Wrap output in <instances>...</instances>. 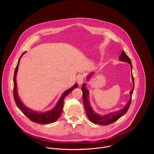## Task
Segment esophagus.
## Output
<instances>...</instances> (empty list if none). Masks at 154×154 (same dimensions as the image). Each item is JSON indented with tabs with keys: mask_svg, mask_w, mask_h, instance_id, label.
<instances>
[{
	"mask_svg": "<svg viewBox=\"0 0 154 154\" xmlns=\"http://www.w3.org/2000/svg\"><path fill=\"white\" fill-rule=\"evenodd\" d=\"M77 83H79V85H82V83L84 82L85 81V79L84 77H83V75H79L77 77Z\"/></svg>",
	"mask_w": 154,
	"mask_h": 154,
	"instance_id": "1",
	"label": "esophagus"
}]
</instances>
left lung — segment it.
Masks as SVG:
<instances>
[{"mask_svg": "<svg viewBox=\"0 0 154 154\" xmlns=\"http://www.w3.org/2000/svg\"><path fill=\"white\" fill-rule=\"evenodd\" d=\"M119 60L122 61L127 62V63H129L131 66V72H132L133 66L131 64V60L127 55V54L125 53L124 51H122L121 54L119 57ZM92 74H93V73H91V74H90L87 76V80H88L90 79V77L92 75ZM131 77H132V81L133 83V87L132 90L130 91V99L129 101L127 104H126L125 107H124L123 109H122L120 110H119L116 112H110L109 114H106L104 116H100L99 114L95 113L94 110H93V109L91 108V107L90 106L89 100H88L89 91L85 88V86H86L85 83H83L82 87V93H83V104H84V106H85L86 114H87L89 120L91 122H93L95 124H99V125H108L110 123H112L115 122L119 118H120L122 116H123L124 114L127 113V112L128 111V110L130 106V104L131 102V97H132V94H133L134 87V77L133 76V74L131 75Z\"/></svg>", "mask_w": 154, "mask_h": 154, "instance_id": "1", "label": "left lung"}]
</instances>
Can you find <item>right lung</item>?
<instances>
[{"mask_svg":"<svg viewBox=\"0 0 154 154\" xmlns=\"http://www.w3.org/2000/svg\"><path fill=\"white\" fill-rule=\"evenodd\" d=\"M24 52L22 55L20 57L17 66L15 68V73H14V77H13V82H14V88H13V96L14 100H15V103L17 106V107L20 109V110L27 117L29 118L30 120H31L33 122L37 123H40V124H47L54 122L57 121L58 118L60 117L62 110L64 104V97L68 95L70 93H71L74 89L77 88L78 85L77 83L75 84L71 88L66 90L64 91L61 96V98L57 103L56 106L51 110L45 112H37L34 110H32L27 107L24 106V105L23 104V103L21 101L20 99L19 98L18 92H17V82H16V77H17V74L18 72V65L20 63V59L23 54L24 53Z\"/></svg>","mask_w":154,"mask_h":154,"instance_id":"add662e5","label":"right lung"}]
</instances>
